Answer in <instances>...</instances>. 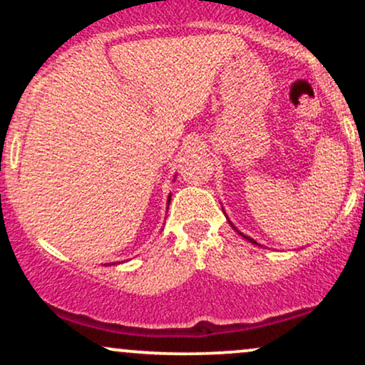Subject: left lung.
Segmentation results:
<instances>
[{"label": "left lung", "mask_w": 365, "mask_h": 365, "mask_svg": "<svg viewBox=\"0 0 365 365\" xmlns=\"http://www.w3.org/2000/svg\"><path fill=\"white\" fill-rule=\"evenodd\" d=\"M230 225H232V221H230ZM232 226H233V225H232ZM233 228H235V226H233ZM235 230H237V228H235ZM237 232H238V230H237ZM238 233H240V235H242V237H244V238H245V240H249V242H250V244H255V245H259V244H257V242H255V240H254V238H250V237H247V235H244V233H242V232H238Z\"/></svg>", "instance_id": "1"}]
</instances>
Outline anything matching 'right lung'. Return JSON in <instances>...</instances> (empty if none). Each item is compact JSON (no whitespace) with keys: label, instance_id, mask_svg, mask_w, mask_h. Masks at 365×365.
Returning a JSON list of instances; mask_svg holds the SVG:
<instances>
[{"label":"right lung","instance_id":"add662e5","mask_svg":"<svg viewBox=\"0 0 365 365\" xmlns=\"http://www.w3.org/2000/svg\"><path fill=\"white\" fill-rule=\"evenodd\" d=\"M170 200H171V195H170V197H168V204H170Z\"/></svg>","mask_w":365,"mask_h":365}]
</instances>
